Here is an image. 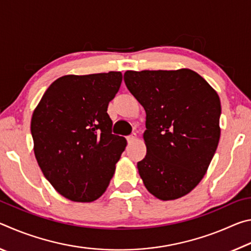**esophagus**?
<instances>
[{
    "label": "esophagus",
    "mask_w": 251,
    "mask_h": 251,
    "mask_svg": "<svg viewBox=\"0 0 251 251\" xmlns=\"http://www.w3.org/2000/svg\"><path fill=\"white\" fill-rule=\"evenodd\" d=\"M136 139H137V135H136L135 133L129 135V136H127V142H128V144L134 143V142L136 141Z\"/></svg>",
    "instance_id": "34e87169"
}]
</instances>
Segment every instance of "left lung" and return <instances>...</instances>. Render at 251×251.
I'll list each match as a JSON object with an SVG mask.
<instances>
[{"label":"left lung","instance_id":"1","mask_svg":"<svg viewBox=\"0 0 251 251\" xmlns=\"http://www.w3.org/2000/svg\"><path fill=\"white\" fill-rule=\"evenodd\" d=\"M128 91L146 112V156L138 161L146 189L160 201L189 194L205 176L220 138V100L189 69L126 71Z\"/></svg>","mask_w":251,"mask_h":251}]
</instances>
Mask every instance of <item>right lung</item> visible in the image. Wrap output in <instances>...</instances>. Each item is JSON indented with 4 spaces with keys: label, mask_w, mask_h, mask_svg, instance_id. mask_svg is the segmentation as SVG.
<instances>
[{
    "label": "right lung",
    "mask_w": 251,
    "mask_h": 251,
    "mask_svg": "<svg viewBox=\"0 0 251 251\" xmlns=\"http://www.w3.org/2000/svg\"><path fill=\"white\" fill-rule=\"evenodd\" d=\"M122 79L121 72L64 75L50 85L34 109L37 164L54 189L72 201L99 199L125 151L126 139L112 134L107 114Z\"/></svg>",
    "instance_id": "obj_1"
}]
</instances>
